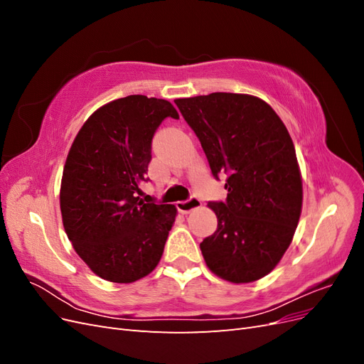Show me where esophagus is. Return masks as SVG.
Wrapping results in <instances>:
<instances>
[{"instance_id": "1", "label": "esophagus", "mask_w": 364, "mask_h": 364, "mask_svg": "<svg viewBox=\"0 0 364 364\" xmlns=\"http://www.w3.org/2000/svg\"><path fill=\"white\" fill-rule=\"evenodd\" d=\"M200 205H202V202L197 199V197H191V199H188V200L176 203V206H178V209H179V213H182V214H190L191 211H194V209H197Z\"/></svg>"}]
</instances>
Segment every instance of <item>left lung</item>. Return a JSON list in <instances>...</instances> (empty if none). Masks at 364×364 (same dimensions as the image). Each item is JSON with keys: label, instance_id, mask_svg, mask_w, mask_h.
Returning a JSON list of instances; mask_svg holds the SVG:
<instances>
[{"label": "left lung", "instance_id": "1", "mask_svg": "<svg viewBox=\"0 0 364 364\" xmlns=\"http://www.w3.org/2000/svg\"><path fill=\"white\" fill-rule=\"evenodd\" d=\"M226 202H209L217 230L200 243L208 269L232 284L269 274L289 249L302 211V176L278 114L258 97L213 92L176 98Z\"/></svg>", "mask_w": 364, "mask_h": 364}]
</instances>
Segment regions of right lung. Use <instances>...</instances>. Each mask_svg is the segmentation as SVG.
Wrapping results in <instances>:
<instances>
[{
	"label": "right lung",
	"instance_id": "obj_1",
	"mask_svg": "<svg viewBox=\"0 0 364 364\" xmlns=\"http://www.w3.org/2000/svg\"><path fill=\"white\" fill-rule=\"evenodd\" d=\"M179 118L162 98L127 95L98 107L74 138L60 183L65 232L97 277L130 284L155 270L178 215L174 205L144 203L151 139Z\"/></svg>",
	"mask_w": 364,
	"mask_h": 364
}]
</instances>
